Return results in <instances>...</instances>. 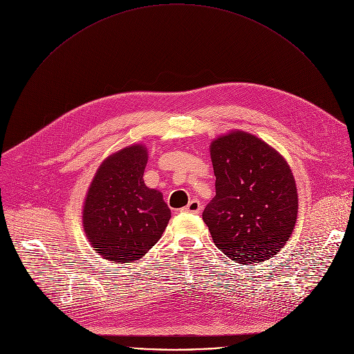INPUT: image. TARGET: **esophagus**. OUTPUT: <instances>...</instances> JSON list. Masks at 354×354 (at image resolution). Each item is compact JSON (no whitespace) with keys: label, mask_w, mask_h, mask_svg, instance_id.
<instances>
[{"label":"esophagus","mask_w":354,"mask_h":354,"mask_svg":"<svg viewBox=\"0 0 354 354\" xmlns=\"http://www.w3.org/2000/svg\"><path fill=\"white\" fill-rule=\"evenodd\" d=\"M182 212L185 213H190V214H198L201 212V206H200V201L193 198L189 201V205L186 207L182 209Z\"/></svg>","instance_id":"1"}]
</instances>
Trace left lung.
I'll return each instance as SVG.
<instances>
[{
    "instance_id": "obj_1",
    "label": "left lung",
    "mask_w": 354,
    "mask_h": 354,
    "mask_svg": "<svg viewBox=\"0 0 354 354\" xmlns=\"http://www.w3.org/2000/svg\"><path fill=\"white\" fill-rule=\"evenodd\" d=\"M216 196L203 212L213 242L241 265L273 258L298 214L294 175L284 157L255 134L231 130L210 144Z\"/></svg>"
}]
</instances>
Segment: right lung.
Listing matches in <instances>:
<instances>
[{
  "instance_id": "obj_1",
  "label": "right lung",
  "mask_w": 354,
  "mask_h": 354,
  "mask_svg": "<svg viewBox=\"0 0 354 354\" xmlns=\"http://www.w3.org/2000/svg\"><path fill=\"white\" fill-rule=\"evenodd\" d=\"M147 161L144 144L127 145L104 160L88 187L82 227L96 254L112 263L142 258L169 223L162 193L144 183Z\"/></svg>"
}]
</instances>
